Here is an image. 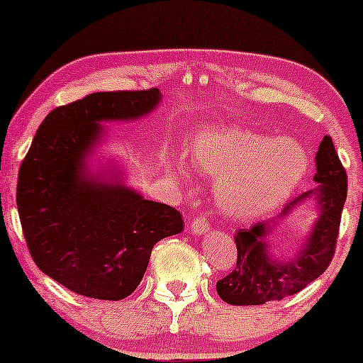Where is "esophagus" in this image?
I'll return each mask as SVG.
<instances>
[{
  "label": "esophagus",
  "mask_w": 363,
  "mask_h": 363,
  "mask_svg": "<svg viewBox=\"0 0 363 363\" xmlns=\"http://www.w3.org/2000/svg\"><path fill=\"white\" fill-rule=\"evenodd\" d=\"M208 228L210 227H208V220L205 218V216H196V218L193 220V223H191V230L198 235L206 234Z\"/></svg>",
  "instance_id": "obj_1"
}]
</instances>
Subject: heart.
I'll return each mask as SVG.
<instances>
[{
    "instance_id": "heart-1",
    "label": "heart",
    "mask_w": 363,
    "mask_h": 363,
    "mask_svg": "<svg viewBox=\"0 0 363 363\" xmlns=\"http://www.w3.org/2000/svg\"><path fill=\"white\" fill-rule=\"evenodd\" d=\"M191 165L218 177L216 193L235 215H261L281 205L302 181L307 155L291 140H273L237 128H208L196 133ZM170 172L184 177V169L170 160Z\"/></svg>"
}]
</instances>
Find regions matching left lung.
<instances>
[{
    "instance_id": "obj_1",
    "label": "left lung",
    "mask_w": 363,
    "mask_h": 363,
    "mask_svg": "<svg viewBox=\"0 0 363 363\" xmlns=\"http://www.w3.org/2000/svg\"><path fill=\"white\" fill-rule=\"evenodd\" d=\"M314 189L295 196L280 215L240 228L235 234L237 264L222 280L216 281L220 298L232 306H261L281 301L298 294L309 283L326 272L335 256L341 211L347 199V170L333 145L331 136H324L315 153ZM314 195L320 205V218L310 237L294 260L277 262L267 252L264 239L281 216L288 214L307 197Z\"/></svg>"
}]
</instances>
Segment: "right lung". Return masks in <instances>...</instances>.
<instances>
[{
    "instance_id": "1",
    "label": "right lung",
    "mask_w": 363,
    "mask_h": 363,
    "mask_svg": "<svg viewBox=\"0 0 363 363\" xmlns=\"http://www.w3.org/2000/svg\"><path fill=\"white\" fill-rule=\"evenodd\" d=\"M158 89L97 91L45 116L16 184L25 242L37 268L74 294L121 301L136 290L153 245L182 230L176 208L86 174L101 121L136 119ZM101 176V174H97Z\"/></svg>"
}]
</instances>
